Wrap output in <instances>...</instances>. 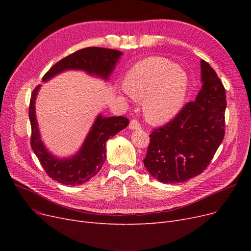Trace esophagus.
I'll use <instances>...</instances> for the list:
<instances>
[{
  "mask_svg": "<svg viewBox=\"0 0 251 251\" xmlns=\"http://www.w3.org/2000/svg\"><path fill=\"white\" fill-rule=\"evenodd\" d=\"M129 128L131 130H139L141 129V125L136 120H131L129 124Z\"/></svg>",
  "mask_w": 251,
  "mask_h": 251,
  "instance_id": "1",
  "label": "esophagus"
}]
</instances>
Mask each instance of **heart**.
I'll return each instance as SVG.
<instances>
[{
  "label": "heart",
  "mask_w": 251,
  "mask_h": 251,
  "mask_svg": "<svg viewBox=\"0 0 251 251\" xmlns=\"http://www.w3.org/2000/svg\"><path fill=\"white\" fill-rule=\"evenodd\" d=\"M189 79L185 71L165 58L150 57L138 62L125 76L122 91L142 100V112L151 124H165L185 103Z\"/></svg>",
  "instance_id": "heart-1"
}]
</instances>
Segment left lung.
Returning <instances> with one entry per match:
<instances>
[{
  "mask_svg": "<svg viewBox=\"0 0 251 251\" xmlns=\"http://www.w3.org/2000/svg\"><path fill=\"white\" fill-rule=\"evenodd\" d=\"M201 69L202 86L195 100L150 135L143 164L160 182L180 183L201 174L225 135V88L203 60Z\"/></svg>",
  "mask_w": 251,
  "mask_h": 251,
  "instance_id": "obj_1",
  "label": "left lung"
}]
</instances>
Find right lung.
<instances>
[{
    "label": "right lung",
    "instance_id": "add662e5",
    "mask_svg": "<svg viewBox=\"0 0 251 251\" xmlns=\"http://www.w3.org/2000/svg\"><path fill=\"white\" fill-rule=\"evenodd\" d=\"M122 51L103 48H85L62 59L45 74L43 81L47 82L55 76L69 70L83 71L90 76L109 80ZM42 85L33 90L29 104V120L31 125V148L47 174L65 185H79L96 176L105 161V142L121 130L125 129L129 120L125 117H104L99 114L87 133L81 148L67 157H59L46 148L39 132L35 114V100Z\"/></svg>",
    "mask_w": 251,
    "mask_h": 251
}]
</instances>
